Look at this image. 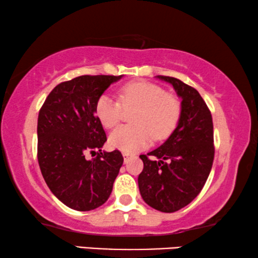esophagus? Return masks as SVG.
Masks as SVG:
<instances>
[{
	"mask_svg": "<svg viewBox=\"0 0 258 258\" xmlns=\"http://www.w3.org/2000/svg\"><path fill=\"white\" fill-rule=\"evenodd\" d=\"M130 156H132V154H129V153H123V157H124V163H126V162H128Z\"/></svg>",
	"mask_w": 258,
	"mask_h": 258,
	"instance_id": "1",
	"label": "esophagus"
}]
</instances>
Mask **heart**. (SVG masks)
Masks as SVG:
<instances>
[{
    "label": "heart",
    "mask_w": 258,
    "mask_h": 258,
    "mask_svg": "<svg viewBox=\"0 0 258 258\" xmlns=\"http://www.w3.org/2000/svg\"><path fill=\"white\" fill-rule=\"evenodd\" d=\"M122 107L136 108L132 114L134 124L122 125L111 133L109 144L124 153L142 149L150 142L170 135L177 124L182 104L175 94L147 81H133L118 89V100L102 95L96 102V115L102 125L111 129L122 117Z\"/></svg>",
    "instance_id": "obj_1"
}]
</instances>
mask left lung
Returning a JSON list of instances; mask_svg holds the SVG:
<instances>
[{
	"label": "left lung",
	"mask_w": 258,
	"mask_h": 258,
	"mask_svg": "<svg viewBox=\"0 0 258 258\" xmlns=\"http://www.w3.org/2000/svg\"><path fill=\"white\" fill-rule=\"evenodd\" d=\"M157 77L172 84L182 98V110L169 139L140 156L143 170L139 188L148 206L162 213H175L199 195L210 174L215 156L213 116L195 88L175 77Z\"/></svg>",
	"instance_id": "8db88e82"
}]
</instances>
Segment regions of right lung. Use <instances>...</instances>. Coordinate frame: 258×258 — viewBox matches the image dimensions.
I'll list each match as a JSON object with an SVG mask.
<instances>
[{
  "instance_id": "right-lung-1",
  "label": "right lung",
  "mask_w": 258,
  "mask_h": 258,
  "mask_svg": "<svg viewBox=\"0 0 258 258\" xmlns=\"http://www.w3.org/2000/svg\"><path fill=\"white\" fill-rule=\"evenodd\" d=\"M122 75H83L56 86L37 119V160L45 183L67 207L89 211L110 196L123 164L121 151H102L107 136L96 102ZM87 153L95 156L91 160Z\"/></svg>"
}]
</instances>
